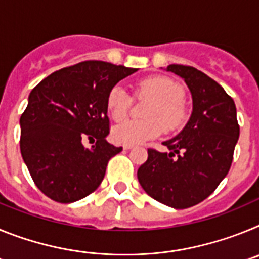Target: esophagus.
I'll list each match as a JSON object with an SVG mask.
<instances>
[{
	"instance_id": "1",
	"label": "esophagus",
	"mask_w": 259,
	"mask_h": 259,
	"mask_svg": "<svg viewBox=\"0 0 259 259\" xmlns=\"http://www.w3.org/2000/svg\"><path fill=\"white\" fill-rule=\"evenodd\" d=\"M134 144H124V145H123V149L124 150H130V149H132V148H134Z\"/></svg>"
}]
</instances>
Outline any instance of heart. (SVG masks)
Here are the masks:
<instances>
[{"instance_id":"b5f03b06","label":"heart","mask_w":259,"mask_h":259,"mask_svg":"<svg viewBox=\"0 0 259 259\" xmlns=\"http://www.w3.org/2000/svg\"><path fill=\"white\" fill-rule=\"evenodd\" d=\"M139 96L153 100L145 118L148 120H127L115 125L114 140L122 144H137L159 136L163 131H176L187 120V109L183 104L184 91L174 80L164 76H153L139 84ZM131 97L122 85H115L107 97L110 116L120 122L127 116Z\"/></svg>"}]
</instances>
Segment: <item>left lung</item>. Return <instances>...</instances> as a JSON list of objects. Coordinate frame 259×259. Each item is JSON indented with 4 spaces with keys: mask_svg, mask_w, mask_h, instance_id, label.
Listing matches in <instances>:
<instances>
[{
    "mask_svg": "<svg viewBox=\"0 0 259 259\" xmlns=\"http://www.w3.org/2000/svg\"><path fill=\"white\" fill-rule=\"evenodd\" d=\"M192 95V114L182 131L163 141L170 152L148 149L137 170L144 191L158 202L187 209L207 198L226 178L239 140L232 98L215 80L191 66L170 65Z\"/></svg>",
    "mask_w": 259,
    "mask_h": 259,
    "instance_id": "obj_1",
    "label": "left lung"
}]
</instances>
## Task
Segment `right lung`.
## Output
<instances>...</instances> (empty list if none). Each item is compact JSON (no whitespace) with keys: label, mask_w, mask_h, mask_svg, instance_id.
<instances>
[{"label":"right lung","mask_w":259,"mask_h":259,"mask_svg":"<svg viewBox=\"0 0 259 259\" xmlns=\"http://www.w3.org/2000/svg\"><path fill=\"white\" fill-rule=\"evenodd\" d=\"M139 68L104 61L80 62L53 72L32 89L20 116V153L44 194L61 203L95 192L107 162L122 152L106 141L110 91ZM84 137H95L92 148Z\"/></svg>","instance_id":"1"}]
</instances>
